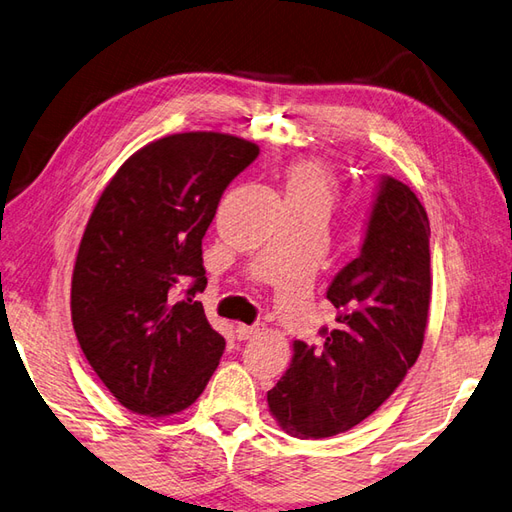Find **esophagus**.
I'll use <instances>...</instances> for the list:
<instances>
[{"mask_svg": "<svg viewBox=\"0 0 512 512\" xmlns=\"http://www.w3.org/2000/svg\"><path fill=\"white\" fill-rule=\"evenodd\" d=\"M260 329L258 327H249V325H236V336H238V340H249V338H254L256 333H258Z\"/></svg>", "mask_w": 512, "mask_h": 512, "instance_id": "obj_1", "label": "esophagus"}]
</instances>
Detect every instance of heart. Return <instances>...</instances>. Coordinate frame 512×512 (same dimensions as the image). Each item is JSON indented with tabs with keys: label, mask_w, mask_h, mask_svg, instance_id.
<instances>
[{
	"label": "heart",
	"mask_w": 512,
	"mask_h": 512,
	"mask_svg": "<svg viewBox=\"0 0 512 512\" xmlns=\"http://www.w3.org/2000/svg\"><path fill=\"white\" fill-rule=\"evenodd\" d=\"M285 187H287V201L296 198V201H320L327 207L333 201V192H336V179L329 165L318 159H298L289 163L285 172Z\"/></svg>",
	"instance_id": "heart-1"
}]
</instances>
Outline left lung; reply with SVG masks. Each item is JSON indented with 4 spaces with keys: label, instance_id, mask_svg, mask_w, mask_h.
Instances as JSON below:
<instances>
[{
    "label": "left lung",
    "instance_id": "1",
    "mask_svg": "<svg viewBox=\"0 0 512 512\" xmlns=\"http://www.w3.org/2000/svg\"><path fill=\"white\" fill-rule=\"evenodd\" d=\"M429 216L409 185L387 176L358 258L333 278L336 329L320 349L294 342L289 369L267 393L280 429L320 440L353 429L398 389L424 344L431 305Z\"/></svg>",
    "mask_w": 512,
    "mask_h": 512
}]
</instances>
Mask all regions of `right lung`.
I'll return each instance as SVG.
<instances>
[{
	"label": "right lung",
	"instance_id": "1",
	"mask_svg": "<svg viewBox=\"0 0 512 512\" xmlns=\"http://www.w3.org/2000/svg\"><path fill=\"white\" fill-rule=\"evenodd\" d=\"M258 145L223 132L156 139L101 192L72 271L70 314L81 351L125 409L185 411L210 382L225 340L194 296L207 285L203 236L225 187ZM195 278L188 298L173 289Z\"/></svg>",
	"mask_w": 512,
	"mask_h": 512
}]
</instances>
